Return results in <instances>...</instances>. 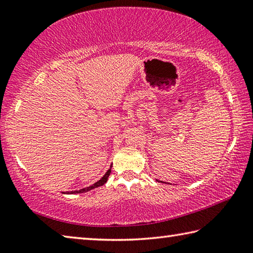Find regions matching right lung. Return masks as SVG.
Returning <instances> with one entry per match:
<instances>
[{"label":"right lung","instance_id":"right-lung-1","mask_svg":"<svg viewBox=\"0 0 253 253\" xmlns=\"http://www.w3.org/2000/svg\"><path fill=\"white\" fill-rule=\"evenodd\" d=\"M110 173H111V166H110V169H109L108 170H107L104 176H102V177L99 179V181L93 184V185L88 186V187H85V188H81V190H79V191H72V192H70V194H74V193H84V192H88V191H90V190H92V188H95V187L104 185V184L107 182V179H108Z\"/></svg>","mask_w":253,"mask_h":253}]
</instances>
